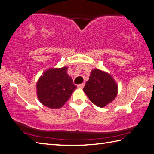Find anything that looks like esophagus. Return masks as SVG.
<instances>
[{
	"instance_id": "1",
	"label": "esophagus",
	"mask_w": 154,
	"mask_h": 154,
	"mask_svg": "<svg viewBox=\"0 0 154 154\" xmlns=\"http://www.w3.org/2000/svg\"><path fill=\"white\" fill-rule=\"evenodd\" d=\"M84 86H85V84H84V83H82V84H80V85H78V87H79V88H82L83 87H84Z\"/></svg>"
}]
</instances>
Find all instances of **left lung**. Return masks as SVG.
Here are the masks:
<instances>
[{
	"label": "left lung",
	"mask_w": 154,
	"mask_h": 154,
	"mask_svg": "<svg viewBox=\"0 0 154 154\" xmlns=\"http://www.w3.org/2000/svg\"><path fill=\"white\" fill-rule=\"evenodd\" d=\"M83 91L92 103L103 107L116 98L118 86L111 75L95 69L91 72Z\"/></svg>",
	"instance_id": "obj_1"
}]
</instances>
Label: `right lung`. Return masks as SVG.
Listing matches in <instances>:
<instances>
[{"mask_svg":"<svg viewBox=\"0 0 154 154\" xmlns=\"http://www.w3.org/2000/svg\"><path fill=\"white\" fill-rule=\"evenodd\" d=\"M66 67L47 70L38 80L36 88L39 101L51 109L60 108L77 88L67 74Z\"/></svg>","mask_w":154,"mask_h":154,"instance_id":"obj_1","label":"right lung"}]
</instances>
